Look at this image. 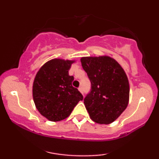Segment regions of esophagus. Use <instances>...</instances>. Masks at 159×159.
Returning a JSON list of instances; mask_svg holds the SVG:
<instances>
[{"label":"esophagus","instance_id":"obj_1","mask_svg":"<svg viewBox=\"0 0 159 159\" xmlns=\"http://www.w3.org/2000/svg\"><path fill=\"white\" fill-rule=\"evenodd\" d=\"M78 90H79L80 92H81L82 94H83V89H82V87H80L79 88H78Z\"/></svg>","mask_w":159,"mask_h":159}]
</instances>
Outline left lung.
Returning <instances> with one entry per match:
<instances>
[{
	"label": "left lung",
	"mask_w": 159,
	"mask_h": 159,
	"mask_svg": "<svg viewBox=\"0 0 159 159\" xmlns=\"http://www.w3.org/2000/svg\"><path fill=\"white\" fill-rule=\"evenodd\" d=\"M81 62L91 82L90 93L84 99L90 118L99 124L113 123L129 104L130 88L125 71L107 55L83 57Z\"/></svg>",
	"instance_id": "obj_1"
}]
</instances>
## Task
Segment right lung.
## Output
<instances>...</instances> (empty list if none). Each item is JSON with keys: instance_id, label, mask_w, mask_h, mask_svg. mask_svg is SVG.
I'll return each mask as SVG.
<instances>
[{"instance_id": "1", "label": "right lung", "mask_w": 159, "mask_h": 159, "mask_svg": "<svg viewBox=\"0 0 159 159\" xmlns=\"http://www.w3.org/2000/svg\"><path fill=\"white\" fill-rule=\"evenodd\" d=\"M75 61L55 58L45 63L33 84V98L38 111L49 121L57 122L71 114L83 96L72 87L73 76L69 75Z\"/></svg>"}]
</instances>
